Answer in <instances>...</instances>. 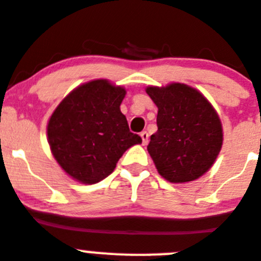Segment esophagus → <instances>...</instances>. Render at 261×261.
Segmentation results:
<instances>
[{"instance_id":"esophagus-1","label":"esophagus","mask_w":261,"mask_h":261,"mask_svg":"<svg viewBox=\"0 0 261 261\" xmlns=\"http://www.w3.org/2000/svg\"><path fill=\"white\" fill-rule=\"evenodd\" d=\"M140 138H142V140H143V145H145L148 143V133L147 131H142V133H140Z\"/></svg>"}]
</instances>
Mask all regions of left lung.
Instances as JSON below:
<instances>
[{
	"mask_svg": "<svg viewBox=\"0 0 261 261\" xmlns=\"http://www.w3.org/2000/svg\"><path fill=\"white\" fill-rule=\"evenodd\" d=\"M145 92L159 109L157 131L147 147L159 174L171 183L200 178L215 164L224 140L213 105L183 83L149 86Z\"/></svg>",
	"mask_w": 261,
	"mask_h": 261,
	"instance_id": "obj_1",
	"label": "left lung"
}]
</instances>
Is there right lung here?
Masks as SVG:
<instances>
[{
  "label": "right lung",
  "mask_w": 261,
  "mask_h": 261,
  "mask_svg": "<svg viewBox=\"0 0 261 261\" xmlns=\"http://www.w3.org/2000/svg\"><path fill=\"white\" fill-rule=\"evenodd\" d=\"M125 96L123 87L95 79L72 90L51 113L46 126L49 147L72 179L100 182L113 173L128 148L142 143L119 109Z\"/></svg>",
  "instance_id": "obj_1"
}]
</instances>
